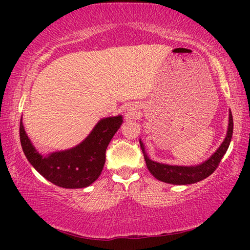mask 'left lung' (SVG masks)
I'll return each mask as SVG.
<instances>
[{
  "label": "left lung",
  "mask_w": 250,
  "mask_h": 250,
  "mask_svg": "<svg viewBox=\"0 0 250 250\" xmlns=\"http://www.w3.org/2000/svg\"><path fill=\"white\" fill-rule=\"evenodd\" d=\"M122 124V116L102 118L80 145L42 155L27 135L21 116L20 143L28 162L47 181L60 188L81 189L91 186L100 176L105 162V149Z\"/></svg>",
  "instance_id": "left-lung-1"
}]
</instances>
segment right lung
Listing matches in <instances>:
<instances>
[{"label": "right lung", "instance_id": "obj_1", "mask_svg": "<svg viewBox=\"0 0 250 250\" xmlns=\"http://www.w3.org/2000/svg\"><path fill=\"white\" fill-rule=\"evenodd\" d=\"M232 133H233V118L232 114H229V125L227 136L224 141L218 146V149L208 158L206 162H204L200 165L194 167H181V166H170L165 165V164H159L151 160L146 155L145 145L142 141H140V146H141L143 156L146 164V167L150 170V173L156 177L157 180L162 182L169 183V184H191L199 182V181L206 179L217 168L218 164L223 158V156L227 152V150L230 146Z\"/></svg>", "mask_w": 250, "mask_h": 250}]
</instances>
